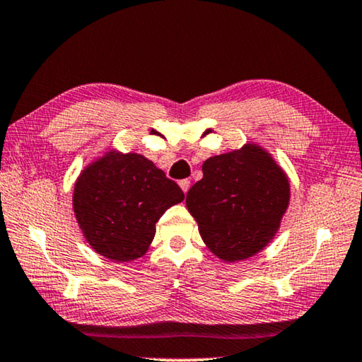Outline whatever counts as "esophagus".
Instances as JSON below:
<instances>
[{"label":"esophagus","instance_id":"esophagus-1","mask_svg":"<svg viewBox=\"0 0 362 362\" xmlns=\"http://www.w3.org/2000/svg\"><path fill=\"white\" fill-rule=\"evenodd\" d=\"M180 186H181V189L185 191V194L189 191V186H191V181L189 180H181L180 181Z\"/></svg>","mask_w":362,"mask_h":362}]
</instances>
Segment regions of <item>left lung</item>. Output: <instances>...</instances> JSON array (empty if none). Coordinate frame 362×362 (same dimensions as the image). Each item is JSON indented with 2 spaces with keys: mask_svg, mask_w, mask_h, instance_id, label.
<instances>
[{
  "mask_svg": "<svg viewBox=\"0 0 362 362\" xmlns=\"http://www.w3.org/2000/svg\"><path fill=\"white\" fill-rule=\"evenodd\" d=\"M202 180L186 206L207 248L223 261H240L264 248L289 204V181L255 145L204 161Z\"/></svg>",
  "mask_w": 362,
  "mask_h": 362,
  "instance_id": "8db88e82",
  "label": "left lung"
}]
</instances>
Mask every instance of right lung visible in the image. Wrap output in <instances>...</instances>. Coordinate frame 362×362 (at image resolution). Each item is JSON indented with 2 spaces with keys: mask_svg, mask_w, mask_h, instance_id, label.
Here are the masks:
<instances>
[{
  "mask_svg": "<svg viewBox=\"0 0 362 362\" xmlns=\"http://www.w3.org/2000/svg\"><path fill=\"white\" fill-rule=\"evenodd\" d=\"M185 192L150 160L109 151L81 173L73 211L94 251L124 263L145 255L155 223Z\"/></svg>",
  "mask_w": 362,
  "mask_h": 362,
  "instance_id": "obj_1",
  "label": "right lung"
}]
</instances>
